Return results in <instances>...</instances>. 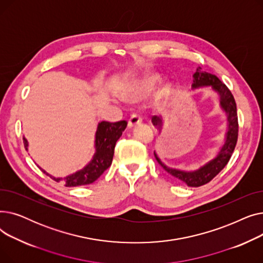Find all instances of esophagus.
<instances>
[{
  "label": "esophagus",
  "instance_id": "34e87169",
  "mask_svg": "<svg viewBox=\"0 0 263 263\" xmlns=\"http://www.w3.org/2000/svg\"><path fill=\"white\" fill-rule=\"evenodd\" d=\"M142 121H143V118L139 114H133V115H131V117H130V119L128 121V126L130 128H132V127H135L136 124L141 123Z\"/></svg>",
  "mask_w": 263,
  "mask_h": 263
}]
</instances>
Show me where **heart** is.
Returning <instances> with one entry per match:
<instances>
[{
	"label": "heart",
	"instance_id": "obj_1",
	"mask_svg": "<svg viewBox=\"0 0 263 263\" xmlns=\"http://www.w3.org/2000/svg\"><path fill=\"white\" fill-rule=\"evenodd\" d=\"M158 82L159 77L157 74H148L139 83H136V84L130 89L129 95L131 98H140V97H144L157 86ZM160 95H163V92H161Z\"/></svg>",
	"mask_w": 263,
	"mask_h": 263
}]
</instances>
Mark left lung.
I'll list each match as a JSON object with an SVG mask.
<instances>
[{
  "mask_svg": "<svg viewBox=\"0 0 263 263\" xmlns=\"http://www.w3.org/2000/svg\"><path fill=\"white\" fill-rule=\"evenodd\" d=\"M194 83H193V88H198L202 86H210L213 90H215L219 96V104L220 107L225 110L227 114V133H226V141L223 147L220 148L217 156L209 161L199 170L194 172H184L179 171L172 167L166 166L163 164L155 151V157L158 163L164 168L165 172H167L171 176L176 178L177 180L185 183L187 186L197 187L203 184L210 182L212 179L222 171L227 163L229 162L234 148H236L238 141V132H239V123H238V114H237V104L234 101L233 96L229 88L220 81L216 76L211 74L209 72L201 71V68L198 67L196 72L194 73ZM153 123L159 129L162 128V119L161 117L154 116Z\"/></svg>",
  "mask_w": 263,
  "mask_h": 263,
  "instance_id": "1",
  "label": "left lung"
}]
</instances>
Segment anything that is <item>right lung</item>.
<instances>
[{
    "instance_id": "add662e5",
    "label": "right lung",
    "mask_w": 263,
    "mask_h": 263,
    "mask_svg": "<svg viewBox=\"0 0 263 263\" xmlns=\"http://www.w3.org/2000/svg\"><path fill=\"white\" fill-rule=\"evenodd\" d=\"M127 124L128 122L126 120H121L117 122H99L98 128H97L95 140L96 153L93 155L92 160L83 170L72 175H69L64 179L52 177L44 170H40L48 176H50L52 179H54L57 182L64 180L66 186H79L92 183L110 166V164H112L116 142L121 136L124 129L127 128ZM23 143L25 149H27L29 144H27L25 137H23Z\"/></svg>"
}]
</instances>
